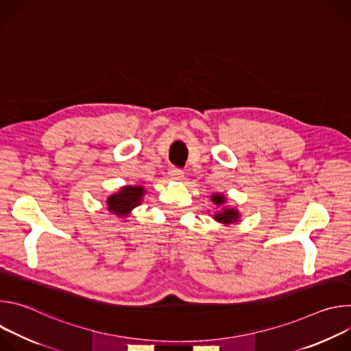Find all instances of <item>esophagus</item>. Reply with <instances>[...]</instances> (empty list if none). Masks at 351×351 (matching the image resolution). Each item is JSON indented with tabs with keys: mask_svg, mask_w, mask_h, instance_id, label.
Masks as SVG:
<instances>
[{
	"mask_svg": "<svg viewBox=\"0 0 351 351\" xmlns=\"http://www.w3.org/2000/svg\"><path fill=\"white\" fill-rule=\"evenodd\" d=\"M168 173H169L171 179H173V180H182V179H183V175H184V172H183L182 169L175 168V167H171Z\"/></svg>",
	"mask_w": 351,
	"mask_h": 351,
	"instance_id": "1",
	"label": "esophagus"
}]
</instances>
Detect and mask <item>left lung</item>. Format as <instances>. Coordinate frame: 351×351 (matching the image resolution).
<instances>
[{
  "instance_id": "1",
  "label": "left lung",
  "mask_w": 351,
  "mask_h": 351,
  "mask_svg": "<svg viewBox=\"0 0 351 351\" xmlns=\"http://www.w3.org/2000/svg\"><path fill=\"white\" fill-rule=\"evenodd\" d=\"M211 202L217 206V207H222L221 211H218L215 215H214V219L217 222H221V223H225V225H229V223H233V222H237L240 214L236 208H230V207H225V203H226V197L223 194H219V193H214L211 195Z\"/></svg>"
}]
</instances>
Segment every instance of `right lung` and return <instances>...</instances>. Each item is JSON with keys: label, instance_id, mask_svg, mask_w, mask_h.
Wrapping results in <instances>:
<instances>
[{"label": "right lung", "instance_id": "add662e5", "mask_svg": "<svg viewBox=\"0 0 351 351\" xmlns=\"http://www.w3.org/2000/svg\"><path fill=\"white\" fill-rule=\"evenodd\" d=\"M145 190L143 186H125L107 199V208L111 214L125 218L130 211L140 206Z\"/></svg>", "mask_w": 351, "mask_h": 351}]
</instances>
